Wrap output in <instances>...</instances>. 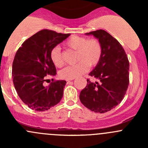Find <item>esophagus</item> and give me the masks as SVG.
I'll use <instances>...</instances> for the list:
<instances>
[{"label": "esophagus", "mask_w": 148, "mask_h": 148, "mask_svg": "<svg viewBox=\"0 0 148 148\" xmlns=\"http://www.w3.org/2000/svg\"><path fill=\"white\" fill-rule=\"evenodd\" d=\"M70 82H71V80H70V79H67L66 80V83L67 84H69V83H70Z\"/></svg>", "instance_id": "obj_1"}]
</instances>
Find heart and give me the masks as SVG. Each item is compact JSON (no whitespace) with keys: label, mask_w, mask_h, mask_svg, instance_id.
Here are the masks:
<instances>
[{"label":"heart","mask_w":148,"mask_h":148,"mask_svg":"<svg viewBox=\"0 0 148 148\" xmlns=\"http://www.w3.org/2000/svg\"><path fill=\"white\" fill-rule=\"evenodd\" d=\"M65 46L77 51L76 64L69 66L59 72V77L64 79H73L80 77L89 70L90 66L99 64L102 56V47L96 38H89L73 35L66 40ZM50 59L55 66L60 68L64 65L63 57L59 47H54L50 52Z\"/></svg>","instance_id":"1"}]
</instances>
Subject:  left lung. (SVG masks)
Wrapping results in <instances>:
<instances>
[{
    "label": "left lung",
    "mask_w": 148,
    "mask_h": 148,
    "mask_svg": "<svg viewBox=\"0 0 148 148\" xmlns=\"http://www.w3.org/2000/svg\"><path fill=\"white\" fill-rule=\"evenodd\" d=\"M99 39L102 56L95 69L89 75L99 79L91 82L80 92L81 102L95 112L110 111L123 99L129 86L130 63L123 47L116 38L104 30L86 33Z\"/></svg>",
    "instance_id": "left-lung-1"
}]
</instances>
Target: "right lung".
<instances>
[{"instance_id":"add662e5","label":"right lung","mask_w":148,"mask_h":148,"mask_svg":"<svg viewBox=\"0 0 148 148\" xmlns=\"http://www.w3.org/2000/svg\"><path fill=\"white\" fill-rule=\"evenodd\" d=\"M70 34L44 29L26 39L18 49L12 66V75L18 95L28 107L46 111L57 104L63 97L64 80L53 81L44 86L47 77L56 74L50 59L53 48Z\"/></svg>"}]
</instances>
